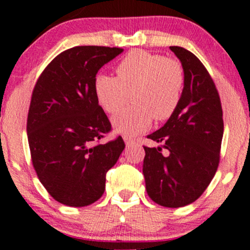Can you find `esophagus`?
Masks as SVG:
<instances>
[{"mask_svg": "<svg viewBox=\"0 0 250 250\" xmlns=\"http://www.w3.org/2000/svg\"><path fill=\"white\" fill-rule=\"evenodd\" d=\"M123 140H125V146H131L135 143V140L131 139V137H129V136H123Z\"/></svg>", "mask_w": 250, "mask_h": 250, "instance_id": "obj_1", "label": "esophagus"}]
</instances>
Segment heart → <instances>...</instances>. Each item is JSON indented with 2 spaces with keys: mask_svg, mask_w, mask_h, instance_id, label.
<instances>
[{
  "mask_svg": "<svg viewBox=\"0 0 250 250\" xmlns=\"http://www.w3.org/2000/svg\"><path fill=\"white\" fill-rule=\"evenodd\" d=\"M116 76L101 74L95 93L102 108L115 115L130 100V105L114 119L117 133L135 136L155 121H166L182 99L185 71L177 60L145 50H133L117 64Z\"/></svg>",
  "mask_w": 250,
  "mask_h": 250,
  "instance_id": "b5f03b06",
  "label": "heart"
}]
</instances>
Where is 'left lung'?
<instances>
[{"label":"left lung","instance_id":"8db88e82","mask_svg":"<svg viewBox=\"0 0 250 250\" xmlns=\"http://www.w3.org/2000/svg\"><path fill=\"white\" fill-rule=\"evenodd\" d=\"M170 50L185 71L182 99L165 125L147 136L162 146L143 147L142 170L149 197L163 207L179 208L199 199L216 173L223 119L219 93L202 62L182 47Z\"/></svg>","mask_w":250,"mask_h":250}]
</instances>
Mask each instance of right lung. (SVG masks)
I'll use <instances>...</instances> for the list:
<instances>
[{"label":"right lung","instance_id":"obj_1","mask_svg":"<svg viewBox=\"0 0 250 250\" xmlns=\"http://www.w3.org/2000/svg\"><path fill=\"white\" fill-rule=\"evenodd\" d=\"M122 48L79 45L57 55L37 80L27 134L31 161L43 187L69 207L94 203L105 189V174L119 160V136L96 145L111 125L95 93L101 67Z\"/></svg>","mask_w":250,"mask_h":250}]
</instances>
